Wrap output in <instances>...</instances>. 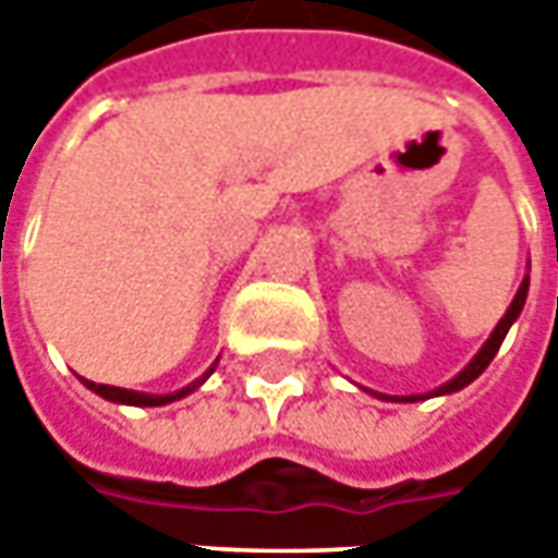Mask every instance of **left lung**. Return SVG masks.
Segmentation results:
<instances>
[{"label":"left lung","instance_id":"1","mask_svg":"<svg viewBox=\"0 0 558 558\" xmlns=\"http://www.w3.org/2000/svg\"><path fill=\"white\" fill-rule=\"evenodd\" d=\"M525 298H527V276H525V282L519 286V291H515V298H512V304H509V311H506V316H504V319H500V323H497V329L490 332V338H487V344H484L482 351H478V356H475V360H472V363H469V366H465V369H462V373L457 375V378H450L447 385H440L438 391H432V395H428V397L450 395V391H460V388H465V385H472V381H475V378H478V375H482L484 369L490 366V360L497 356V351H500V344H504V338H506V332H509V326L515 323V316H519V313H522V307H525ZM400 400H425V397L413 395V397H400Z\"/></svg>","mask_w":558,"mask_h":558}]
</instances>
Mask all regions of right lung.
Segmentation results:
<instances>
[{
	"label": "right lung",
	"instance_id": "1",
	"mask_svg": "<svg viewBox=\"0 0 558 558\" xmlns=\"http://www.w3.org/2000/svg\"><path fill=\"white\" fill-rule=\"evenodd\" d=\"M210 373H214V369H210ZM207 375H202L198 381H192V385H189V388H183V391H173V395H140V391H126V388L96 385V381H86V378H83V385H86L89 391H96L98 397H105V400H114V403H130V407H163V403H170V400H180V397L192 395V391L202 385L204 378H207Z\"/></svg>",
	"mask_w": 558,
	"mask_h": 558
}]
</instances>
